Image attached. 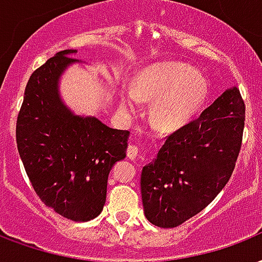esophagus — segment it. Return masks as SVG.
<instances>
[{"instance_id":"obj_1","label":"esophagus","mask_w":262,"mask_h":262,"mask_svg":"<svg viewBox=\"0 0 262 262\" xmlns=\"http://www.w3.org/2000/svg\"><path fill=\"white\" fill-rule=\"evenodd\" d=\"M126 156H127L129 160L136 161V158L139 157V148L135 146H129L127 147V151H126Z\"/></svg>"}]
</instances>
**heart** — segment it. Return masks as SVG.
<instances>
[{
  "label": "heart",
  "mask_w": 262,
  "mask_h": 262,
  "mask_svg": "<svg viewBox=\"0 0 262 262\" xmlns=\"http://www.w3.org/2000/svg\"><path fill=\"white\" fill-rule=\"evenodd\" d=\"M208 97V82L194 68L165 62L144 68L135 89L123 90L121 110L126 115L140 114L141 101L154 102L151 119L161 130H178L197 115Z\"/></svg>",
  "instance_id": "obj_1"
}]
</instances>
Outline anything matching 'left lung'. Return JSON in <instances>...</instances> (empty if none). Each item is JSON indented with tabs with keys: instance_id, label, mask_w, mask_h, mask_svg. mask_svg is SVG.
<instances>
[{
	"instance_id": "left-lung-1",
	"label": "left lung",
	"mask_w": 262,
	"mask_h": 262,
	"mask_svg": "<svg viewBox=\"0 0 262 262\" xmlns=\"http://www.w3.org/2000/svg\"><path fill=\"white\" fill-rule=\"evenodd\" d=\"M245 129V102L229 87L201 115L172 133L140 178L144 215L175 228L203 211L232 176Z\"/></svg>"
}]
</instances>
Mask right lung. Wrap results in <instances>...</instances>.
<instances>
[{
  "mask_svg": "<svg viewBox=\"0 0 262 262\" xmlns=\"http://www.w3.org/2000/svg\"><path fill=\"white\" fill-rule=\"evenodd\" d=\"M65 50L33 72L17 116L19 156L33 189L63 218L86 222L104 208L112 166L126 157L130 132L79 115L61 96L67 69L82 61Z\"/></svg>",
  "mask_w": 262,
  "mask_h": 262,
  "instance_id": "add662e5",
  "label": "right lung"
}]
</instances>
